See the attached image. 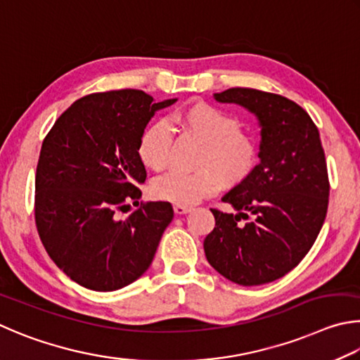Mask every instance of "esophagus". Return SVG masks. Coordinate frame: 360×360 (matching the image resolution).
I'll use <instances>...</instances> for the list:
<instances>
[{
  "mask_svg": "<svg viewBox=\"0 0 360 360\" xmlns=\"http://www.w3.org/2000/svg\"><path fill=\"white\" fill-rule=\"evenodd\" d=\"M191 210H193L191 207H188V205H179V204L174 205V212L176 213V215H186V213H190Z\"/></svg>",
  "mask_w": 360,
  "mask_h": 360,
  "instance_id": "esophagus-1",
  "label": "esophagus"
}]
</instances>
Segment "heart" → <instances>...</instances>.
<instances>
[{"instance_id":"heart-1","label":"heart","mask_w":360,"mask_h":360,"mask_svg":"<svg viewBox=\"0 0 360 360\" xmlns=\"http://www.w3.org/2000/svg\"><path fill=\"white\" fill-rule=\"evenodd\" d=\"M176 122L202 143L191 174H167L151 184L153 198L179 205H194L218 186L231 190L247 181L259 162V145L229 112L204 101L186 105ZM172 134L167 123L155 122L142 132L137 153L145 167L164 170L169 164Z\"/></svg>"}]
</instances>
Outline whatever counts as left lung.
Masks as SVG:
<instances>
[{"label":"left lung","mask_w":360,"mask_h":360,"mask_svg":"<svg viewBox=\"0 0 360 360\" xmlns=\"http://www.w3.org/2000/svg\"><path fill=\"white\" fill-rule=\"evenodd\" d=\"M213 98L253 113L261 142L253 175L223 198L234 212L212 209L215 228L204 251L229 281L264 285L291 272L324 224L329 179L319 131L299 104L280 94L229 88Z\"/></svg>","instance_id":"obj_1"}]
</instances>
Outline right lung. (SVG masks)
Returning a JSON list of instances; mask_svg holds the SVG:
<instances>
[{
    "label": "right lung",
    "instance_id": "obj_1",
    "mask_svg": "<svg viewBox=\"0 0 360 360\" xmlns=\"http://www.w3.org/2000/svg\"><path fill=\"white\" fill-rule=\"evenodd\" d=\"M141 90L88 94L56 120L36 170V226L44 248L72 281L109 292L147 272L174 218L169 202H147L126 218L147 179L139 141L158 110Z\"/></svg>",
    "mask_w": 360,
    "mask_h": 360
}]
</instances>
